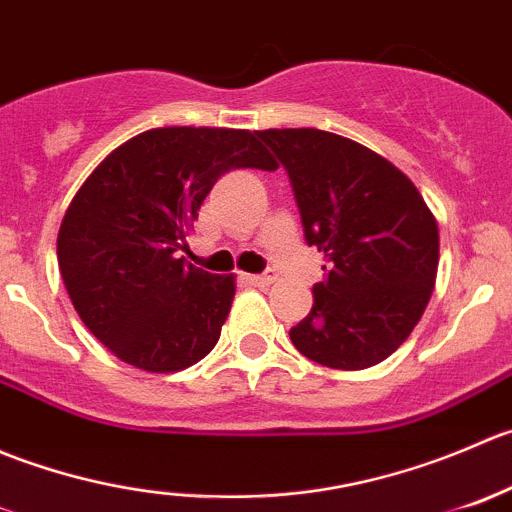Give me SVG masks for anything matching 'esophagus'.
I'll return each instance as SVG.
<instances>
[{
	"mask_svg": "<svg viewBox=\"0 0 512 512\" xmlns=\"http://www.w3.org/2000/svg\"><path fill=\"white\" fill-rule=\"evenodd\" d=\"M246 281L251 286H268V283L276 281V271H266V273H254V276H246Z\"/></svg>",
	"mask_w": 512,
	"mask_h": 512,
	"instance_id": "obj_1",
	"label": "esophagus"
}]
</instances>
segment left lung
Instances as JSON below:
<instances>
[{"label":"left lung","instance_id":"1","mask_svg":"<svg viewBox=\"0 0 512 512\" xmlns=\"http://www.w3.org/2000/svg\"><path fill=\"white\" fill-rule=\"evenodd\" d=\"M258 139L291 181L308 246L326 276L288 331L311 361L363 371L386 361L426 311L438 271V224L413 181L376 151L321 129H266Z\"/></svg>","mask_w":512,"mask_h":512}]
</instances>
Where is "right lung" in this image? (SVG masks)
I'll return each mask as SVG.
<instances>
[{"mask_svg":"<svg viewBox=\"0 0 512 512\" xmlns=\"http://www.w3.org/2000/svg\"><path fill=\"white\" fill-rule=\"evenodd\" d=\"M234 169H276L256 131L151 129L111 151L69 204L57 239L64 286L84 326L129 366L174 373L219 341L234 276L181 251L209 191Z\"/></svg>","mask_w":512,"mask_h":512,"instance_id":"obj_1","label":"right lung"}]
</instances>
